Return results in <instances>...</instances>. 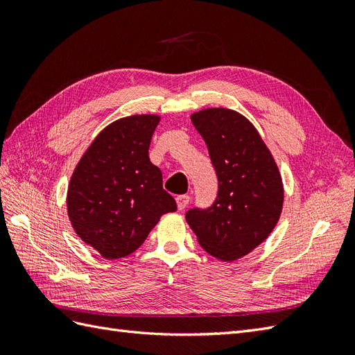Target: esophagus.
<instances>
[{
    "label": "esophagus",
    "mask_w": 355,
    "mask_h": 355,
    "mask_svg": "<svg viewBox=\"0 0 355 355\" xmlns=\"http://www.w3.org/2000/svg\"><path fill=\"white\" fill-rule=\"evenodd\" d=\"M189 200L191 197L188 194H184V196H178L176 197V202H178V209L179 210H185L187 206L189 204Z\"/></svg>",
    "instance_id": "obj_1"
}]
</instances>
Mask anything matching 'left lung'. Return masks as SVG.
Here are the masks:
<instances>
[{"instance_id": "obj_1", "label": "left lung", "mask_w": 355, "mask_h": 355, "mask_svg": "<svg viewBox=\"0 0 355 355\" xmlns=\"http://www.w3.org/2000/svg\"><path fill=\"white\" fill-rule=\"evenodd\" d=\"M191 121L207 145L219 192L207 210H189L187 222L209 254L234 262L275 228L283 210V179L259 132L240 112L206 108L191 114Z\"/></svg>"}]
</instances>
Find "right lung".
Listing matches in <instances>:
<instances>
[{
    "instance_id": "add662e5",
    "label": "right lung",
    "mask_w": 355,
    "mask_h": 355,
    "mask_svg": "<svg viewBox=\"0 0 355 355\" xmlns=\"http://www.w3.org/2000/svg\"><path fill=\"white\" fill-rule=\"evenodd\" d=\"M159 120L142 114L108 124L71 176L67 207L72 228L105 259L137 250L159 218L178 209L148 154Z\"/></svg>"
}]
</instances>
